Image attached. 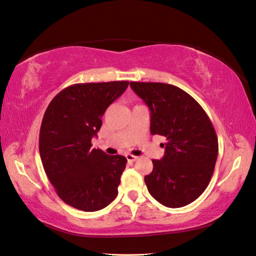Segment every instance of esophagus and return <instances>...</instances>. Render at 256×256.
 I'll list each match as a JSON object with an SVG mask.
<instances>
[{
	"label": "esophagus",
	"mask_w": 256,
	"mask_h": 256,
	"mask_svg": "<svg viewBox=\"0 0 256 256\" xmlns=\"http://www.w3.org/2000/svg\"><path fill=\"white\" fill-rule=\"evenodd\" d=\"M125 158H126L128 162H135L138 158V156H135V155H132V154H126L125 155Z\"/></svg>",
	"instance_id": "esophagus-1"
}]
</instances>
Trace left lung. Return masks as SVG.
Masks as SVG:
<instances>
[{
	"label": "left lung",
	"mask_w": 256,
	"mask_h": 256,
	"mask_svg": "<svg viewBox=\"0 0 256 256\" xmlns=\"http://www.w3.org/2000/svg\"><path fill=\"white\" fill-rule=\"evenodd\" d=\"M151 111V133L165 136L164 156L152 160L144 178L150 194L168 208L195 201L211 181L218 136L203 108L183 90L166 83L131 82Z\"/></svg>",
	"instance_id": "obj_1"
}]
</instances>
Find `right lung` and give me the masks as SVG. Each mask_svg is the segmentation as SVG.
Listing matches in <instances>:
<instances>
[{"label":"right lung","instance_id":"1","mask_svg":"<svg viewBox=\"0 0 256 256\" xmlns=\"http://www.w3.org/2000/svg\"><path fill=\"white\" fill-rule=\"evenodd\" d=\"M128 86V81L70 85L44 113L38 142L44 171L60 198L81 211H98L118 196L128 160L92 148L91 140Z\"/></svg>","mask_w":256,"mask_h":256}]
</instances>
